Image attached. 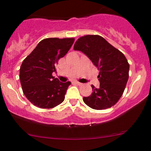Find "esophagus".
Here are the masks:
<instances>
[{
	"label": "esophagus",
	"mask_w": 151,
	"mask_h": 151,
	"mask_svg": "<svg viewBox=\"0 0 151 151\" xmlns=\"http://www.w3.org/2000/svg\"><path fill=\"white\" fill-rule=\"evenodd\" d=\"M75 83L76 84H77V85H79V86H81V85H82V83H81V82H79V81H75Z\"/></svg>",
	"instance_id": "obj_1"
}]
</instances>
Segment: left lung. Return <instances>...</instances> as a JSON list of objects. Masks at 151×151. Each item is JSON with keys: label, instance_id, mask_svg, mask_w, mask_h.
<instances>
[{"label": "left lung", "instance_id": "left-lung-1", "mask_svg": "<svg viewBox=\"0 0 151 151\" xmlns=\"http://www.w3.org/2000/svg\"><path fill=\"white\" fill-rule=\"evenodd\" d=\"M74 50L82 52L99 70V88L91 85L93 92L83 97L88 106L96 110L111 108L123 95L129 79V64L124 55L97 35L79 37Z\"/></svg>", "mask_w": 151, "mask_h": 151}]
</instances>
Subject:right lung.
<instances>
[{"mask_svg":"<svg viewBox=\"0 0 151 151\" xmlns=\"http://www.w3.org/2000/svg\"><path fill=\"white\" fill-rule=\"evenodd\" d=\"M74 38H46L37 44L22 62L20 69L22 89L32 104L52 109L65 100L70 81L60 82L52 76L58 60L70 50Z\"/></svg>","mask_w":151,"mask_h":151,"instance_id":"add662e5","label":"right lung"}]
</instances>
